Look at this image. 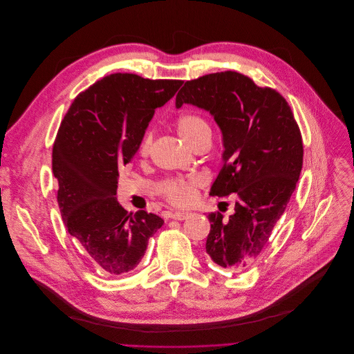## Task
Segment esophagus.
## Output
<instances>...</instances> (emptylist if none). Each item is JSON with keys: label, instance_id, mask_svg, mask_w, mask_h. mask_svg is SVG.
Instances as JSON below:
<instances>
[{"label": "esophagus", "instance_id": "esophagus-1", "mask_svg": "<svg viewBox=\"0 0 354 354\" xmlns=\"http://www.w3.org/2000/svg\"><path fill=\"white\" fill-rule=\"evenodd\" d=\"M189 215H191L189 212L178 210V212H173V214L170 215V218H171V219H174V221H185V219H188V216H189Z\"/></svg>", "mask_w": 354, "mask_h": 354}]
</instances>
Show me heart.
I'll return each mask as SVG.
<instances>
[{
    "instance_id": "obj_1",
    "label": "heart",
    "mask_w": 354,
    "mask_h": 354,
    "mask_svg": "<svg viewBox=\"0 0 354 354\" xmlns=\"http://www.w3.org/2000/svg\"><path fill=\"white\" fill-rule=\"evenodd\" d=\"M177 132L188 145L192 147L205 132H210V129L207 122L199 115L185 114L180 117L177 121ZM151 145H152V133L148 132L142 140V144H140V149H139L140 156H147L149 153ZM198 187H199V181L195 178H176L166 184L163 192L167 201H170L173 205L187 206L196 199Z\"/></svg>"
}]
</instances>
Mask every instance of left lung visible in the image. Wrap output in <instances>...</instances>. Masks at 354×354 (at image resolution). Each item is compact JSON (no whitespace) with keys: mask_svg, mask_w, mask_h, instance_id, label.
I'll return each mask as SVG.
<instances>
[{"mask_svg":"<svg viewBox=\"0 0 354 354\" xmlns=\"http://www.w3.org/2000/svg\"><path fill=\"white\" fill-rule=\"evenodd\" d=\"M207 111L222 132V170L210 195L237 194L234 214H209L206 252L215 263L245 270L259 255L296 189L303 140L288 102L248 77L226 71L185 82L176 107Z\"/></svg>","mask_w":354,"mask_h":354,"instance_id":"left-lung-1","label":"left lung"}]
</instances>
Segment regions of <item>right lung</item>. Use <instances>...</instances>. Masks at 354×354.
<instances>
[{"label":"right lung","mask_w":354,"mask_h":354,"mask_svg":"<svg viewBox=\"0 0 354 354\" xmlns=\"http://www.w3.org/2000/svg\"><path fill=\"white\" fill-rule=\"evenodd\" d=\"M181 85L109 75L77 96L58 129L53 173L64 225L88 259L110 276L135 269L165 223L145 210L128 214L115 195L120 171L138 152L155 110Z\"/></svg>","instance_id":"right-lung-1"}]
</instances>
